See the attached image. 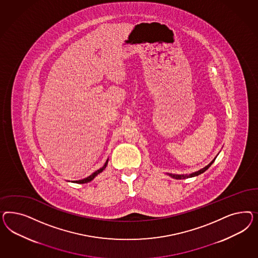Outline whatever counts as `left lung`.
<instances>
[{"label":"left lung","mask_w":258,"mask_h":258,"mask_svg":"<svg viewBox=\"0 0 258 258\" xmlns=\"http://www.w3.org/2000/svg\"><path fill=\"white\" fill-rule=\"evenodd\" d=\"M218 155H219V154H218ZM218 155H217V156H218ZM217 156L215 157V158L212 160V162L210 164H207L206 166H204L202 169H200V170H198V171L193 172V173H191V174H171V173H166V174H167L168 176H170L173 179H176V180H183V179H187V178H193V177L199 176V175H201L203 172L206 171V170L211 166V164L215 162Z\"/></svg>","instance_id":"8db88e82"}]
</instances>
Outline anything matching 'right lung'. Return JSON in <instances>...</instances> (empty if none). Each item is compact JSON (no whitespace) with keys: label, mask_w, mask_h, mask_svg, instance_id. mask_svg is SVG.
<instances>
[{"label":"right lung","mask_w":258,"mask_h":258,"mask_svg":"<svg viewBox=\"0 0 258 258\" xmlns=\"http://www.w3.org/2000/svg\"><path fill=\"white\" fill-rule=\"evenodd\" d=\"M108 162H109V158H108V160L106 161V163L104 164V165L102 166L101 168H99L98 170H96V171H94L93 174H91L89 177H87L85 179H82V180H73V182H75V183H87V182H90L91 180H94V178L98 175V174H100L106 167H107V165H108Z\"/></svg>","instance_id":"add662e5"}]
</instances>
